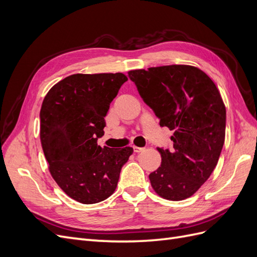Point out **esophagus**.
I'll return each instance as SVG.
<instances>
[{
    "mask_svg": "<svg viewBox=\"0 0 257 257\" xmlns=\"http://www.w3.org/2000/svg\"><path fill=\"white\" fill-rule=\"evenodd\" d=\"M133 149H134V151H135V152L139 153V152H143V151L145 150V148H142V147H136V146H134V147H133Z\"/></svg>",
    "mask_w": 257,
    "mask_h": 257,
    "instance_id": "esophagus-1",
    "label": "esophagus"
}]
</instances>
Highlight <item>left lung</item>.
Listing matches in <instances>:
<instances>
[{
	"label": "left lung",
	"instance_id": "8db88e82",
	"mask_svg": "<svg viewBox=\"0 0 257 257\" xmlns=\"http://www.w3.org/2000/svg\"><path fill=\"white\" fill-rule=\"evenodd\" d=\"M144 102L174 131L173 149L158 148L161 166L149 175L169 200L192 196L212 174L225 141L226 109L216 85L201 69L166 65L128 72Z\"/></svg>",
	"mask_w": 257,
	"mask_h": 257
}]
</instances>
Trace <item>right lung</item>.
I'll return each mask as SVG.
<instances>
[{"mask_svg":"<svg viewBox=\"0 0 257 257\" xmlns=\"http://www.w3.org/2000/svg\"><path fill=\"white\" fill-rule=\"evenodd\" d=\"M122 73L75 74L49 90L40 112L41 143L49 172L67 195L81 204L103 201L114 192L133 148H102L105 116Z\"/></svg>","mask_w":257,"mask_h":257,"instance_id":"1","label":"right lung"}]
</instances>
